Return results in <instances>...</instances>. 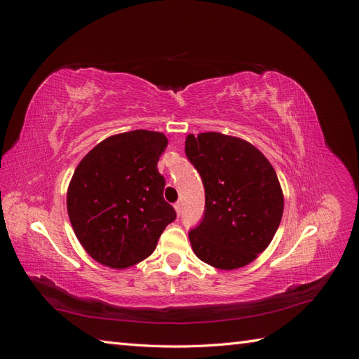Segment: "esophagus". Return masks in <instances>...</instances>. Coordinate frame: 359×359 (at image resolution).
<instances>
[{
    "label": "esophagus",
    "instance_id": "esophagus-1",
    "mask_svg": "<svg viewBox=\"0 0 359 359\" xmlns=\"http://www.w3.org/2000/svg\"><path fill=\"white\" fill-rule=\"evenodd\" d=\"M173 206H175V211H177V214H178V215H181V212H182V205H181V202H177V203L173 205Z\"/></svg>",
    "mask_w": 359,
    "mask_h": 359
}]
</instances>
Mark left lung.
I'll return each instance as SVG.
<instances>
[{
  "instance_id": "left-lung-1",
  "label": "left lung",
  "mask_w": 359,
  "mask_h": 359,
  "mask_svg": "<svg viewBox=\"0 0 359 359\" xmlns=\"http://www.w3.org/2000/svg\"><path fill=\"white\" fill-rule=\"evenodd\" d=\"M186 156L205 187L203 217L189 232L194 255L219 269L253 262L283 215L274 168L252 144L215 132L189 135Z\"/></svg>"
}]
</instances>
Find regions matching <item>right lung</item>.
I'll use <instances>...</instances> for the list:
<instances>
[{
  "label": "right lung",
  "instance_id": "obj_1",
  "mask_svg": "<svg viewBox=\"0 0 359 359\" xmlns=\"http://www.w3.org/2000/svg\"><path fill=\"white\" fill-rule=\"evenodd\" d=\"M166 147L163 133L133 130L104 139L76 168L67 211L79 243L97 262L116 269L136 265L177 219L157 169Z\"/></svg>",
  "mask_w": 359,
  "mask_h": 359
}]
</instances>
